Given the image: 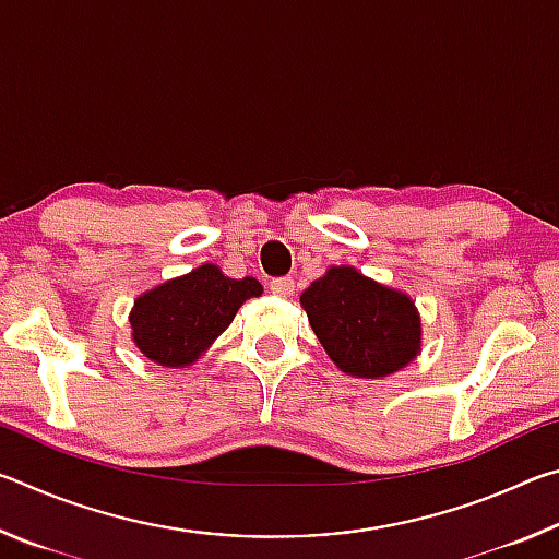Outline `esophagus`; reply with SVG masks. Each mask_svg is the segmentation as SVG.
I'll return each instance as SVG.
<instances>
[{"label": "esophagus", "instance_id": "obj_1", "mask_svg": "<svg viewBox=\"0 0 559 559\" xmlns=\"http://www.w3.org/2000/svg\"><path fill=\"white\" fill-rule=\"evenodd\" d=\"M269 288L273 296H281V298H288V296H293V290H296V286H293V278H273Z\"/></svg>", "mask_w": 559, "mask_h": 559}]
</instances>
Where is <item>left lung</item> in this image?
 Masks as SVG:
<instances>
[{"label":"left lung","mask_w":559,"mask_h":559,"mask_svg":"<svg viewBox=\"0 0 559 559\" xmlns=\"http://www.w3.org/2000/svg\"><path fill=\"white\" fill-rule=\"evenodd\" d=\"M300 308L328 357L349 377L380 380L421 353L414 300L355 266H330L300 293Z\"/></svg>","instance_id":"obj_1"}]
</instances>
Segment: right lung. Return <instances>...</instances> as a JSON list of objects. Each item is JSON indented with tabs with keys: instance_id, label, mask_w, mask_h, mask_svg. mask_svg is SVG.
Returning <instances> with one entry per match:
<instances>
[{
	"instance_id": "1",
	"label": "right lung",
	"mask_w": 559,
	"mask_h": 559,
	"mask_svg": "<svg viewBox=\"0 0 559 559\" xmlns=\"http://www.w3.org/2000/svg\"><path fill=\"white\" fill-rule=\"evenodd\" d=\"M261 293L253 276L229 278L214 263H202L135 298L130 337L150 362L169 370L189 367L231 325L236 310Z\"/></svg>"
}]
</instances>
